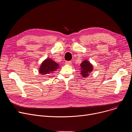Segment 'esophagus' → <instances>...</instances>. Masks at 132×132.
Returning a JSON list of instances; mask_svg holds the SVG:
<instances>
[{"instance_id":"1","label":"esophagus","mask_w":132,"mask_h":132,"mask_svg":"<svg viewBox=\"0 0 132 132\" xmlns=\"http://www.w3.org/2000/svg\"><path fill=\"white\" fill-rule=\"evenodd\" d=\"M65 64L67 65H71L72 64V61H66Z\"/></svg>"}]
</instances>
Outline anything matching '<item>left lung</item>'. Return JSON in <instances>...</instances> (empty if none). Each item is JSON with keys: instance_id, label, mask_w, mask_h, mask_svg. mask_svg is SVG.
<instances>
[{"instance_id": "1", "label": "left lung", "mask_w": 132, "mask_h": 132, "mask_svg": "<svg viewBox=\"0 0 132 132\" xmlns=\"http://www.w3.org/2000/svg\"><path fill=\"white\" fill-rule=\"evenodd\" d=\"M80 74L82 77L86 78L93 70V66L88 60L83 61L80 64Z\"/></svg>"}]
</instances>
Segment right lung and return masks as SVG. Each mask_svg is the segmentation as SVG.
<instances>
[{"mask_svg": "<svg viewBox=\"0 0 132 132\" xmlns=\"http://www.w3.org/2000/svg\"><path fill=\"white\" fill-rule=\"evenodd\" d=\"M59 67V64L50 58H46L41 64L38 71L41 75L49 76L48 75L56 71Z\"/></svg>", "mask_w": 132, "mask_h": 132, "instance_id": "add662e5", "label": "right lung"}]
</instances>
